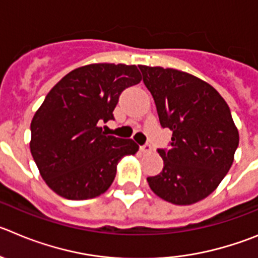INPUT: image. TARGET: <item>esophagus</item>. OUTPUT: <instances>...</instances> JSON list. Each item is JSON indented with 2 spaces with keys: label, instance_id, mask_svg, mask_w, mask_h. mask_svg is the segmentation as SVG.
Masks as SVG:
<instances>
[{
  "label": "esophagus",
  "instance_id": "esophagus-1",
  "mask_svg": "<svg viewBox=\"0 0 258 258\" xmlns=\"http://www.w3.org/2000/svg\"><path fill=\"white\" fill-rule=\"evenodd\" d=\"M141 151L143 153H148V152H151V151H152V146L151 145H145V146H141Z\"/></svg>",
  "mask_w": 258,
  "mask_h": 258
}]
</instances>
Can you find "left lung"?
<instances>
[{
	"mask_svg": "<svg viewBox=\"0 0 258 258\" xmlns=\"http://www.w3.org/2000/svg\"><path fill=\"white\" fill-rule=\"evenodd\" d=\"M162 127L172 132L169 150H157L164 169L147 178L150 188L174 205L211 195L234 161L239 134L220 93L200 78L176 69L139 65Z\"/></svg>",
	"mask_w": 258,
	"mask_h": 258,
	"instance_id": "obj_1",
	"label": "left lung"
}]
</instances>
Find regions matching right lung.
<instances>
[{
	"mask_svg": "<svg viewBox=\"0 0 258 258\" xmlns=\"http://www.w3.org/2000/svg\"><path fill=\"white\" fill-rule=\"evenodd\" d=\"M142 80L136 65L91 63L66 74L30 124V152L47 185L66 200H89L110 188L119 161L136 155L133 139L106 136L101 125L125 88Z\"/></svg>",
	"mask_w": 258,
	"mask_h": 258,
	"instance_id": "add662e5",
	"label": "right lung"
}]
</instances>
